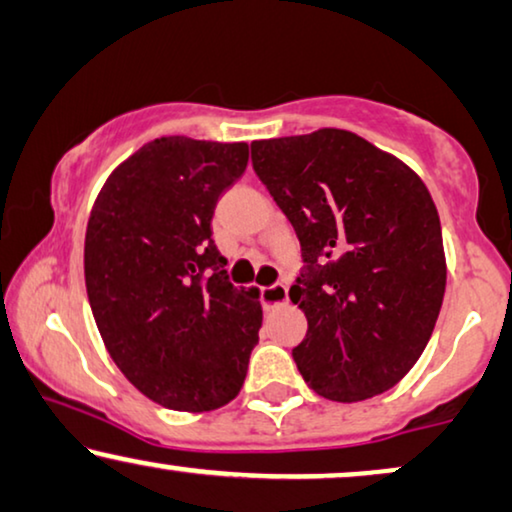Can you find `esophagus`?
<instances>
[{
  "label": "esophagus",
  "mask_w": 512,
  "mask_h": 512,
  "mask_svg": "<svg viewBox=\"0 0 512 512\" xmlns=\"http://www.w3.org/2000/svg\"><path fill=\"white\" fill-rule=\"evenodd\" d=\"M262 306L267 311L271 309H278V306L288 304V288H285L283 283H276V285H269V288H262Z\"/></svg>",
  "instance_id": "1"
}]
</instances>
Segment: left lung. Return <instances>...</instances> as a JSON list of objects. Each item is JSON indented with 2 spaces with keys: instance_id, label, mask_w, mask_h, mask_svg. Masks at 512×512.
I'll return each instance as SVG.
<instances>
[{
  "instance_id": "8db88e82",
  "label": "left lung",
  "mask_w": 512,
  "mask_h": 512,
  "mask_svg": "<svg viewBox=\"0 0 512 512\" xmlns=\"http://www.w3.org/2000/svg\"><path fill=\"white\" fill-rule=\"evenodd\" d=\"M252 168L288 217L304 269L297 370L323 398L358 403L412 370L438 320L447 267L421 177L356 133L255 140Z\"/></svg>"
}]
</instances>
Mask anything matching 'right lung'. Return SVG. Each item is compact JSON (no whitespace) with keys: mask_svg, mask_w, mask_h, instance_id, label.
Masks as SVG:
<instances>
[{"mask_svg":"<svg viewBox=\"0 0 512 512\" xmlns=\"http://www.w3.org/2000/svg\"><path fill=\"white\" fill-rule=\"evenodd\" d=\"M245 166V142L152 140L107 177L88 217L84 276L102 342L168 410L234 400L260 339V292L229 283L210 229Z\"/></svg>","mask_w":512,"mask_h":512,"instance_id":"right-lung-1","label":"right lung"}]
</instances>
